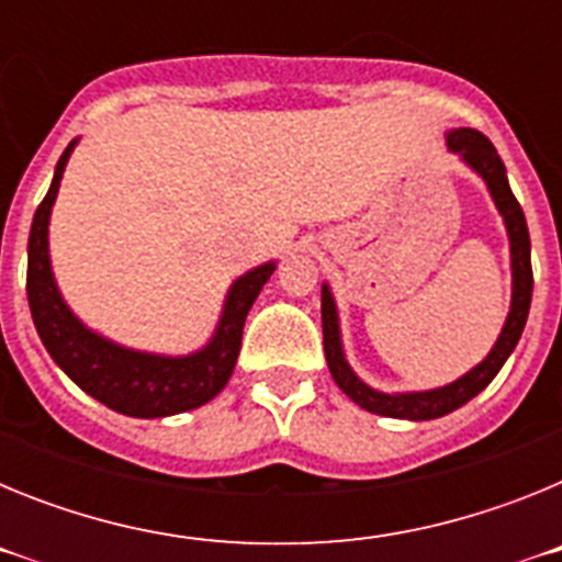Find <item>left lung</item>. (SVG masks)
Masks as SVG:
<instances>
[{
    "label": "left lung",
    "instance_id": "8db88e82",
    "mask_svg": "<svg viewBox=\"0 0 562 562\" xmlns=\"http://www.w3.org/2000/svg\"><path fill=\"white\" fill-rule=\"evenodd\" d=\"M448 148L459 154L461 162L467 168H473L484 180L486 191L493 196L495 207H498L501 220H504L506 236H509V261H513V301H509V315L501 329L498 340L490 349V355L467 371L459 380L441 385V389L430 391H405V394H385V391L371 389L369 382H362L355 374V369L346 360L340 337V317H337L335 295H331L329 284L321 286V321H324V351L329 371L335 376L337 389L357 402L360 408L376 416H391V419H411V422H428L439 419L445 414H453L456 408L467 405L475 394L495 380L506 357L513 355L518 346L520 335H524L526 317H529V306H532V245H529V227H526L524 211H520L518 200H515L509 180H506V168L501 162L498 151L484 134L475 128H450L448 132Z\"/></svg>",
    "mask_w": 562,
    "mask_h": 562
}]
</instances>
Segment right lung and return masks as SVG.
I'll use <instances>...</instances> for the list:
<instances>
[{
	"instance_id": "add662e5",
	"label": "right lung",
	"mask_w": 562,
	"mask_h": 562,
	"mask_svg": "<svg viewBox=\"0 0 562 562\" xmlns=\"http://www.w3.org/2000/svg\"><path fill=\"white\" fill-rule=\"evenodd\" d=\"M76 146L78 137L64 148L47 196L36 207L27 238V301L44 349L78 389L117 414L160 419L200 408L231 380L241 349L247 312L276 272V261L252 267L233 281L211 340L191 355H151L98 335L69 310L49 265V213L56 205L69 154Z\"/></svg>"
}]
</instances>
